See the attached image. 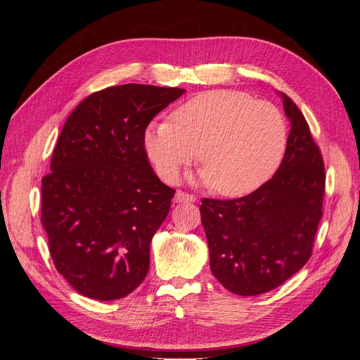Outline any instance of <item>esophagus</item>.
Returning a JSON list of instances; mask_svg holds the SVG:
<instances>
[{"label": "esophagus", "mask_w": 360, "mask_h": 360, "mask_svg": "<svg viewBox=\"0 0 360 360\" xmlns=\"http://www.w3.org/2000/svg\"><path fill=\"white\" fill-rule=\"evenodd\" d=\"M174 201H176V202H193L195 197H193V195H191V193L177 191L176 195H174Z\"/></svg>", "instance_id": "1"}]
</instances>
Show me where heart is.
<instances>
[{"label":"heart","mask_w":360,"mask_h":360,"mask_svg":"<svg viewBox=\"0 0 360 360\" xmlns=\"http://www.w3.org/2000/svg\"><path fill=\"white\" fill-rule=\"evenodd\" d=\"M287 141L288 126L278 106L243 91L214 90L179 106L172 123L148 124L144 147L165 180H176L200 155L201 181L224 197H240L274 176Z\"/></svg>","instance_id":"obj_1"}]
</instances>
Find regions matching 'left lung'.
<instances>
[{"label": "left lung", "instance_id": "1", "mask_svg": "<svg viewBox=\"0 0 360 360\" xmlns=\"http://www.w3.org/2000/svg\"><path fill=\"white\" fill-rule=\"evenodd\" d=\"M291 129L275 176L237 200L204 198L201 222L210 269L238 296L284 284L307 264L323 214L324 163L303 114L279 93Z\"/></svg>", "mask_w": 360, "mask_h": 360}]
</instances>
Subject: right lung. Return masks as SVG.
Wrapping results in <instances>:
<instances>
[{"label": "right lung", "instance_id": "obj_1", "mask_svg": "<svg viewBox=\"0 0 360 360\" xmlns=\"http://www.w3.org/2000/svg\"><path fill=\"white\" fill-rule=\"evenodd\" d=\"M184 93L124 84L96 91L64 123L41 179V224L58 274L85 297L117 300L144 281L174 189L150 167L148 123Z\"/></svg>", "mask_w": 360, "mask_h": 360}]
</instances>
